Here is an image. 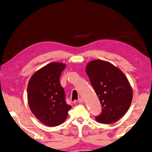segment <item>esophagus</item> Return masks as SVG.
I'll return each instance as SVG.
<instances>
[{"instance_id": "1", "label": "esophagus", "mask_w": 152, "mask_h": 152, "mask_svg": "<svg viewBox=\"0 0 152 152\" xmlns=\"http://www.w3.org/2000/svg\"><path fill=\"white\" fill-rule=\"evenodd\" d=\"M78 102H79V103H82V102H83V99H82V97L79 98L78 100Z\"/></svg>"}]
</instances>
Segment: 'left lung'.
<instances>
[{
  "instance_id": "obj_1",
  "label": "left lung",
  "mask_w": 152,
  "mask_h": 152,
  "mask_svg": "<svg viewBox=\"0 0 152 152\" xmlns=\"http://www.w3.org/2000/svg\"><path fill=\"white\" fill-rule=\"evenodd\" d=\"M87 75L102 106L97 122L110 124L124 115L132 101L133 92L127 77L112 64L92 60L86 68Z\"/></svg>"
}]
</instances>
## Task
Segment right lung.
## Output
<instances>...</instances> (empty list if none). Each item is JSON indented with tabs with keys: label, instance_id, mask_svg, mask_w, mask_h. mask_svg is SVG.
<instances>
[{
	"label": "right lung",
	"instance_id": "add662e5",
	"mask_svg": "<svg viewBox=\"0 0 152 152\" xmlns=\"http://www.w3.org/2000/svg\"><path fill=\"white\" fill-rule=\"evenodd\" d=\"M66 64L52 62L36 72L27 86L31 110L45 125L55 127L64 123L72 107L66 103L60 78Z\"/></svg>",
	"mask_w": 152,
	"mask_h": 152
}]
</instances>
